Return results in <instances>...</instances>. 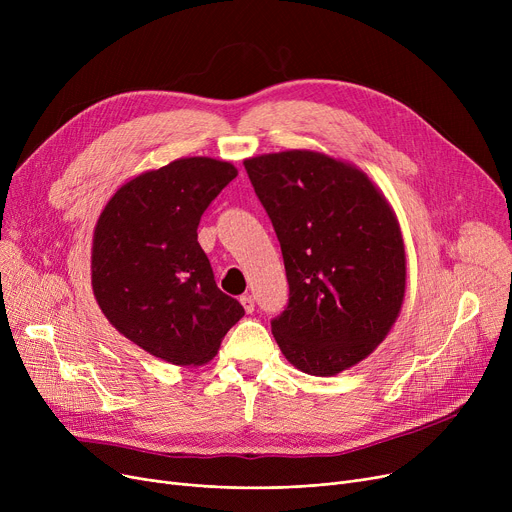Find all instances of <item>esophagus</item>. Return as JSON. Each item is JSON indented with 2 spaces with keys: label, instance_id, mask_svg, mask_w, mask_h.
Segmentation results:
<instances>
[{
  "label": "esophagus",
  "instance_id": "esophagus-1",
  "mask_svg": "<svg viewBox=\"0 0 512 512\" xmlns=\"http://www.w3.org/2000/svg\"><path fill=\"white\" fill-rule=\"evenodd\" d=\"M240 305L242 307H245V311L247 313H253L255 311V299H253V294H242V297H240Z\"/></svg>",
  "mask_w": 512,
  "mask_h": 512
}]
</instances>
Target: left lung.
Instances as JSON below:
<instances>
[{
  "label": "left lung",
  "instance_id": "8db88e82",
  "mask_svg": "<svg viewBox=\"0 0 512 512\" xmlns=\"http://www.w3.org/2000/svg\"><path fill=\"white\" fill-rule=\"evenodd\" d=\"M280 240L288 303L272 319L284 357L336 375L390 332L405 299V245L384 195L357 168L313 151L245 159Z\"/></svg>",
  "mask_w": 512,
  "mask_h": 512
}]
</instances>
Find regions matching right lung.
<instances>
[{"label":"right lung","instance_id":"1","mask_svg":"<svg viewBox=\"0 0 512 512\" xmlns=\"http://www.w3.org/2000/svg\"><path fill=\"white\" fill-rule=\"evenodd\" d=\"M228 161L184 157L126 182L93 238V292L110 324L172 365H203L245 315L215 284L201 215L236 178Z\"/></svg>","mask_w":512,"mask_h":512}]
</instances>
